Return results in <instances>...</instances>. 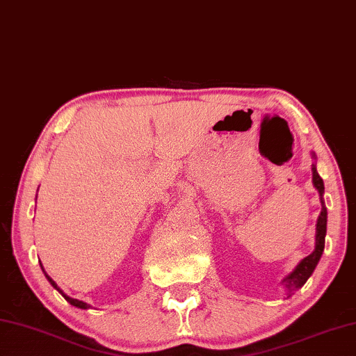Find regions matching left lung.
I'll list each match as a JSON object with an SVG mask.
<instances>
[{"label": "left lung", "mask_w": 356, "mask_h": 356, "mask_svg": "<svg viewBox=\"0 0 356 356\" xmlns=\"http://www.w3.org/2000/svg\"><path fill=\"white\" fill-rule=\"evenodd\" d=\"M315 158V154H312ZM312 182L314 187L317 188L318 195H320V202H321V212L317 220V233H315V249L314 252L307 255L304 259H301L300 264L293 269V273H290L286 277L282 280L284 284L286 295L291 296L298 289L306 284L307 279L312 275L314 269L317 268V264L321 258V253H323L325 249V236H326V218H328V212H326V206H325V200H323V193H325V185H323V179L318 176L317 168H315V163L312 165Z\"/></svg>", "instance_id": "left-lung-1"}]
</instances>
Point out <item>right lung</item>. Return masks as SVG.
Masks as SVG:
<instances>
[{
	"instance_id": "obj_1",
	"label": "right lung",
	"mask_w": 356,
	"mask_h": 356,
	"mask_svg": "<svg viewBox=\"0 0 356 356\" xmlns=\"http://www.w3.org/2000/svg\"><path fill=\"white\" fill-rule=\"evenodd\" d=\"M41 268H42V264H41ZM42 270H44V268H42ZM44 274H46V270H44ZM46 277H47V280L50 282V285H52L55 290H58V291L61 293V296H63V298H65V300H66L67 302H70V304H71V306H76V307H79V309H88V307H90L87 302H83V301H79V300H74V298H70V296H67V295H65V293L60 290V286H58V285H56V284H55V282H54L52 279H50L47 274H46Z\"/></svg>"
}]
</instances>
